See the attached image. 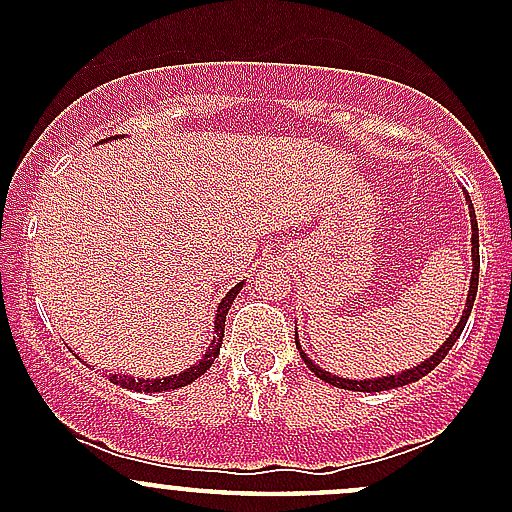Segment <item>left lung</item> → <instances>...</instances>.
<instances>
[{
  "instance_id": "1",
  "label": "left lung",
  "mask_w": 512,
  "mask_h": 512,
  "mask_svg": "<svg viewBox=\"0 0 512 512\" xmlns=\"http://www.w3.org/2000/svg\"><path fill=\"white\" fill-rule=\"evenodd\" d=\"M468 200V210H471V230H473V237H471V257H473V272H471V287H468V299H466V309H463V317L461 322L456 324V329L451 332V337L446 339V342L441 344V349L438 352H433L431 359L421 361V364L414 366V369H406L401 371V374H391V376H381V379H364V381H354V379H342V376L337 374H329V371L319 369L317 364H314L312 359H309L307 354L302 352V347H299V337L297 332H294V342H297V349L299 354H302L304 364L309 366V371H312L314 376H319L322 381H327V384L337 386V389H347V391H366V394H371V391H386V389H396V386H406L411 384V381H418L421 376H426L428 371L436 369L438 364H441L443 359H446L448 349L456 344V339L461 337L463 327H466L468 317H471V309H473V302H476V292H478V270H480V255H478V223H476V210H473V203L471 198L466 195Z\"/></svg>"
}]
</instances>
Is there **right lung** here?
I'll return each mask as SVG.
<instances>
[{
	"mask_svg": "<svg viewBox=\"0 0 512 512\" xmlns=\"http://www.w3.org/2000/svg\"><path fill=\"white\" fill-rule=\"evenodd\" d=\"M240 289H242V282H237V285L225 294L223 302L218 304V314H215V337H213V342H210V347L205 349V354L200 356L198 364H193L190 369L180 371V374L158 376V379H133V376H128V374H111L108 379H111L116 386H123V389L146 391V394H158V391H173V389H180V386L193 384V381L198 379V376H203L205 371L213 366V361L218 359L220 347H223L225 314L230 312L232 302H235V297L240 294Z\"/></svg>",
	"mask_w": 512,
	"mask_h": 512,
	"instance_id": "obj_1",
	"label": "right lung"
}]
</instances>
